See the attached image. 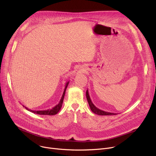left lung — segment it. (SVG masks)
<instances>
[{"mask_svg":"<svg viewBox=\"0 0 156 156\" xmlns=\"http://www.w3.org/2000/svg\"><path fill=\"white\" fill-rule=\"evenodd\" d=\"M86 97H87V99L88 101L89 106H90V108L91 111L97 114V115H101V116H110V115H116L117 114L116 113H112V112H106V111H104L102 110H101L99 109H98L97 107H95V105L92 103L90 98V95L88 92V90L86 92Z\"/></svg>","mask_w":156,"mask_h":156,"instance_id":"1","label":"left lung"}]
</instances>
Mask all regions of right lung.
Here are the masks:
<instances>
[{"label": "right lung", "mask_w": 156, "mask_h": 156, "mask_svg": "<svg viewBox=\"0 0 156 156\" xmlns=\"http://www.w3.org/2000/svg\"><path fill=\"white\" fill-rule=\"evenodd\" d=\"M68 84H69V81H68V82L66 83L64 90L63 92V94H62L61 99L60 100V102H59L58 104H57L55 106H54V107L52 108V109H47V110H43V111H34V110L29 109L28 108L25 107V106H24V105L23 106L26 108L27 110H28V111H30L33 113L40 114V115H55V114L58 113V112L61 109L62 102H63V99H64V95H65V92H66V88H67Z\"/></svg>", "instance_id": "obj_1"}]
</instances>
